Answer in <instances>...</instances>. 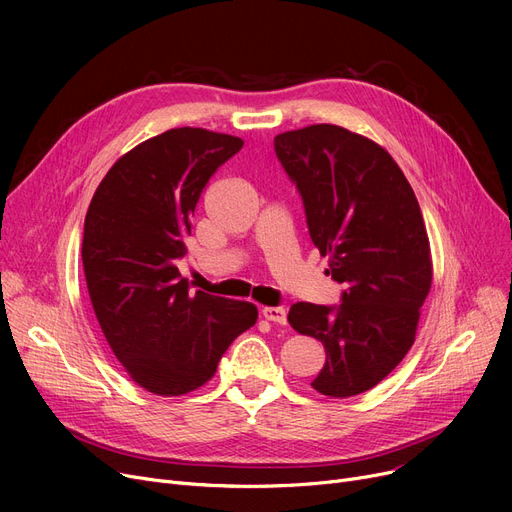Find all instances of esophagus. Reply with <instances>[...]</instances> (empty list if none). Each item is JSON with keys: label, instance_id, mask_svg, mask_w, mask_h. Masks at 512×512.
Wrapping results in <instances>:
<instances>
[{"label": "esophagus", "instance_id": "34e87169", "mask_svg": "<svg viewBox=\"0 0 512 512\" xmlns=\"http://www.w3.org/2000/svg\"><path fill=\"white\" fill-rule=\"evenodd\" d=\"M263 317L267 321H274V324H286V309L284 307H263L261 309Z\"/></svg>", "mask_w": 512, "mask_h": 512}]
</instances>
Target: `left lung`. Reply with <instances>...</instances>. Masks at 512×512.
Returning a JSON list of instances; mask_svg holds the SVG:
<instances>
[{
  "instance_id": "8db88e82",
  "label": "left lung",
  "mask_w": 512,
  "mask_h": 512,
  "mask_svg": "<svg viewBox=\"0 0 512 512\" xmlns=\"http://www.w3.org/2000/svg\"><path fill=\"white\" fill-rule=\"evenodd\" d=\"M276 155L303 197L321 257L344 286L338 307L297 303L288 324L317 338L326 365L311 386L348 398L378 386L415 342L434 267L423 215L392 155L334 124L288 130Z\"/></svg>"
}]
</instances>
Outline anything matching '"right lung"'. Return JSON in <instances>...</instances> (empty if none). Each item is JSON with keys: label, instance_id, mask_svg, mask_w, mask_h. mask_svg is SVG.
<instances>
[{"label": "right lung", "instance_id": "right-lung-1", "mask_svg": "<svg viewBox=\"0 0 512 512\" xmlns=\"http://www.w3.org/2000/svg\"><path fill=\"white\" fill-rule=\"evenodd\" d=\"M242 145L205 128L166 130L124 153L91 199L83 267L93 311L132 382L157 396L209 382L257 321L253 303L191 292L176 267L205 184Z\"/></svg>", "mask_w": 512, "mask_h": 512}]
</instances>
